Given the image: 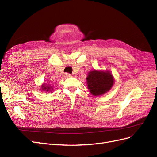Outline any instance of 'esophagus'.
Wrapping results in <instances>:
<instances>
[{
	"mask_svg": "<svg viewBox=\"0 0 157 157\" xmlns=\"http://www.w3.org/2000/svg\"><path fill=\"white\" fill-rule=\"evenodd\" d=\"M64 78H69V77H71V75H70V74L68 73H65L64 74Z\"/></svg>",
	"mask_w": 157,
	"mask_h": 157,
	"instance_id": "obj_1",
	"label": "esophagus"
}]
</instances>
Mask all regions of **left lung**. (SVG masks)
I'll list each match as a JSON object with an SVG mask.
<instances>
[{
    "instance_id": "left-lung-1",
    "label": "left lung",
    "mask_w": 157,
    "mask_h": 157,
    "mask_svg": "<svg viewBox=\"0 0 157 157\" xmlns=\"http://www.w3.org/2000/svg\"><path fill=\"white\" fill-rule=\"evenodd\" d=\"M87 79V88L94 96L102 95L112 89L115 79L109 70H95L88 72Z\"/></svg>"
}]
</instances>
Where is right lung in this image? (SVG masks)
Instances as JSON below:
<instances>
[{"label":"right lung","mask_w":157,"mask_h":157,"mask_svg":"<svg viewBox=\"0 0 157 157\" xmlns=\"http://www.w3.org/2000/svg\"><path fill=\"white\" fill-rule=\"evenodd\" d=\"M40 89H41L42 91H44V92H45V93H48V92H49V93L52 92V93L53 87H52V86L49 85V84L43 83L41 85Z\"/></svg>","instance_id":"1"}]
</instances>
